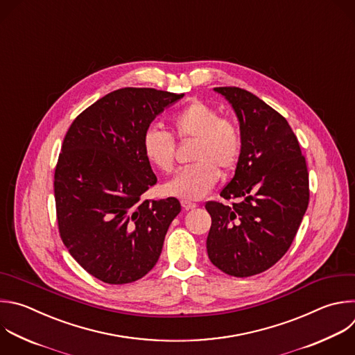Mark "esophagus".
<instances>
[{
  "label": "esophagus",
  "instance_id": "1",
  "mask_svg": "<svg viewBox=\"0 0 355 355\" xmlns=\"http://www.w3.org/2000/svg\"><path fill=\"white\" fill-rule=\"evenodd\" d=\"M181 206H182L185 210H189V209H195V207H196V203L189 202V200H181Z\"/></svg>",
  "mask_w": 355,
  "mask_h": 355
}]
</instances>
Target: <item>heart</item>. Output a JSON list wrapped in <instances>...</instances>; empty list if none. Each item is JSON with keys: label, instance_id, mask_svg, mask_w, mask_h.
<instances>
[{"label": "heart", "instance_id": "b5f03b06", "mask_svg": "<svg viewBox=\"0 0 355 355\" xmlns=\"http://www.w3.org/2000/svg\"><path fill=\"white\" fill-rule=\"evenodd\" d=\"M173 130L180 139H196L192 160L164 185L170 196L184 199L203 198L218 181L220 171H230L241 155L239 128L207 103L193 100L173 116ZM145 159L156 168L170 173L174 167L175 144L170 132L150 127L142 137Z\"/></svg>", "mask_w": 355, "mask_h": 355}]
</instances>
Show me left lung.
Wrapping results in <instances>:
<instances>
[{
	"label": "left lung",
	"instance_id": "obj_1",
	"mask_svg": "<svg viewBox=\"0 0 355 355\" xmlns=\"http://www.w3.org/2000/svg\"><path fill=\"white\" fill-rule=\"evenodd\" d=\"M240 123L241 155L221 189L231 206L207 202L210 262L221 272L248 277L272 268L288 251L309 200L305 157L287 120L240 87H214Z\"/></svg>",
	"mask_w": 355,
	"mask_h": 355
}]
</instances>
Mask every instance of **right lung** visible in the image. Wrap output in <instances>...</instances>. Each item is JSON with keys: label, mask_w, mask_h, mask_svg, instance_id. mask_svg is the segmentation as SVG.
<instances>
[{"label": "right lung", "mask_w": 355, "mask_h": 355, "mask_svg": "<svg viewBox=\"0 0 355 355\" xmlns=\"http://www.w3.org/2000/svg\"><path fill=\"white\" fill-rule=\"evenodd\" d=\"M182 97L150 87L114 90L80 112L64 138L54 174L60 235L72 258L104 283L149 273L181 211L175 198L141 196L157 182L142 137Z\"/></svg>", "instance_id": "1"}]
</instances>
